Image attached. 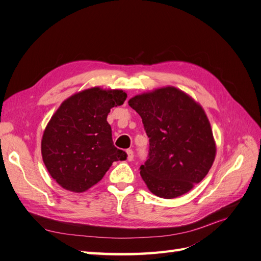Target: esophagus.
<instances>
[{"label":"esophagus","mask_w":261,"mask_h":261,"mask_svg":"<svg viewBox=\"0 0 261 261\" xmlns=\"http://www.w3.org/2000/svg\"><path fill=\"white\" fill-rule=\"evenodd\" d=\"M126 153H127V160L133 161L134 160V151H133V150L127 149V150H126Z\"/></svg>","instance_id":"1"}]
</instances>
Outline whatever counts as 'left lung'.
I'll return each mask as SVG.
<instances>
[{"label":"left lung","instance_id":"left-lung-1","mask_svg":"<svg viewBox=\"0 0 261 261\" xmlns=\"http://www.w3.org/2000/svg\"><path fill=\"white\" fill-rule=\"evenodd\" d=\"M149 138V153L139 168L149 191L176 198L208 174L216 158L211 126L202 108L174 87L129 99Z\"/></svg>","mask_w":261,"mask_h":261}]
</instances>
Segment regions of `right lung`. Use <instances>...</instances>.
<instances>
[{"label":"right lung","mask_w":261,"mask_h":261,"mask_svg":"<svg viewBox=\"0 0 261 261\" xmlns=\"http://www.w3.org/2000/svg\"><path fill=\"white\" fill-rule=\"evenodd\" d=\"M122 90L98 87L65 100L46 125L42 159L50 175L63 188L83 193L105 176L114 161L127 158L113 145L110 110L126 100Z\"/></svg>","instance_id":"right-lung-1"}]
</instances>
